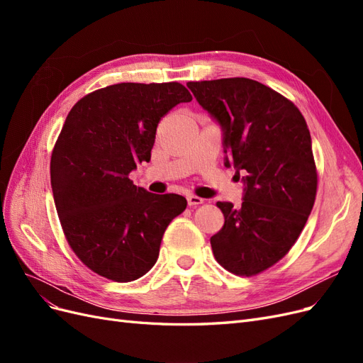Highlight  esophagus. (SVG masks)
Returning <instances> with one entry per match:
<instances>
[{
  "mask_svg": "<svg viewBox=\"0 0 363 363\" xmlns=\"http://www.w3.org/2000/svg\"><path fill=\"white\" fill-rule=\"evenodd\" d=\"M186 200H188V204L189 206H199V204H203L204 200L200 199V196H196L194 194H189L188 196H186Z\"/></svg>",
  "mask_w": 363,
  "mask_h": 363,
  "instance_id": "34e87169",
  "label": "esophagus"
}]
</instances>
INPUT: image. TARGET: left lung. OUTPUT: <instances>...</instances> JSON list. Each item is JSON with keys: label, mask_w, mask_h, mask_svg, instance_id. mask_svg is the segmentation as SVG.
I'll return each mask as SVG.
<instances>
[{"label": "left lung", "mask_w": 363, "mask_h": 363, "mask_svg": "<svg viewBox=\"0 0 363 363\" xmlns=\"http://www.w3.org/2000/svg\"><path fill=\"white\" fill-rule=\"evenodd\" d=\"M221 127L224 164L244 174L242 206L218 201L224 225L211 238L215 259L236 276L277 263L298 239L316 196L312 139L292 101L256 80L189 82Z\"/></svg>", "instance_id": "8db88e82"}]
</instances>
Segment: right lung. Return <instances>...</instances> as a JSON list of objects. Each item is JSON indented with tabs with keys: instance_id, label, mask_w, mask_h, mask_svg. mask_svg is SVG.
I'll return each mask as SVG.
<instances>
[{
	"instance_id": "obj_1",
	"label": "right lung",
	"mask_w": 363,
	"mask_h": 363,
	"mask_svg": "<svg viewBox=\"0 0 363 363\" xmlns=\"http://www.w3.org/2000/svg\"><path fill=\"white\" fill-rule=\"evenodd\" d=\"M192 95L177 82L118 83L83 96L67 116L50 172L68 244L84 265L125 283L159 257L164 230L188 201L151 194L128 174L150 162L159 121Z\"/></svg>"
}]
</instances>
